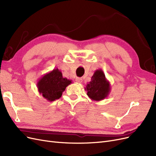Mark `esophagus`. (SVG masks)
Here are the masks:
<instances>
[{
	"instance_id": "obj_1",
	"label": "esophagus",
	"mask_w": 156,
	"mask_h": 156,
	"mask_svg": "<svg viewBox=\"0 0 156 156\" xmlns=\"http://www.w3.org/2000/svg\"><path fill=\"white\" fill-rule=\"evenodd\" d=\"M75 81H76L77 83H81L83 82V79L81 78H76Z\"/></svg>"
}]
</instances>
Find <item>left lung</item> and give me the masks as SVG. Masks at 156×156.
Returning <instances> with one entry per match:
<instances>
[{
    "label": "left lung",
    "instance_id": "left-lung-1",
    "mask_svg": "<svg viewBox=\"0 0 156 156\" xmlns=\"http://www.w3.org/2000/svg\"><path fill=\"white\" fill-rule=\"evenodd\" d=\"M87 95L94 101H101L106 98L111 92V84L101 69H97L85 87Z\"/></svg>",
    "mask_w": 156,
    "mask_h": 156
}]
</instances>
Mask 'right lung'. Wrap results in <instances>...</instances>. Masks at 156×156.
Returning a JSON list of instances; mask_svg holds the SVG:
<instances>
[{
    "instance_id": "1",
    "label": "right lung",
    "mask_w": 156,
    "mask_h": 156,
    "mask_svg": "<svg viewBox=\"0 0 156 156\" xmlns=\"http://www.w3.org/2000/svg\"><path fill=\"white\" fill-rule=\"evenodd\" d=\"M72 81L64 78L61 71L56 68L43 75L36 84L42 96L49 101H53L62 96V92Z\"/></svg>"
}]
</instances>
